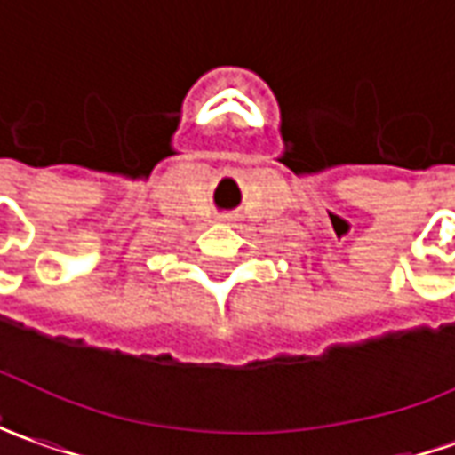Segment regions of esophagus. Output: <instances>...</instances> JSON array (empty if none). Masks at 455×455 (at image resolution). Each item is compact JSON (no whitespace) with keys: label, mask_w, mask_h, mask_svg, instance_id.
<instances>
[{"label":"esophagus","mask_w":455,"mask_h":455,"mask_svg":"<svg viewBox=\"0 0 455 455\" xmlns=\"http://www.w3.org/2000/svg\"><path fill=\"white\" fill-rule=\"evenodd\" d=\"M221 221H231V214H224V216H221Z\"/></svg>","instance_id":"obj_1"}]
</instances>
